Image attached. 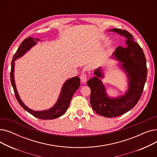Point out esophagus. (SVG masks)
Here are the masks:
<instances>
[{
    "label": "esophagus",
    "mask_w": 157,
    "mask_h": 157,
    "mask_svg": "<svg viewBox=\"0 0 157 157\" xmlns=\"http://www.w3.org/2000/svg\"><path fill=\"white\" fill-rule=\"evenodd\" d=\"M80 79L83 83H85L87 81V75L86 74H82L80 76Z\"/></svg>",
    "instance_id": "esophagus-1"
}]
</instances>
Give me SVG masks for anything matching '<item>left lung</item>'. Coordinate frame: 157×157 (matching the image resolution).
<instances>
[{
	"label": "left lung",
	"instance_id": "8db88e82",
	"mask_svg": "<svg viewBox=\"0 0 157 157\" xmlns=\"http://www.w3.org/2000/svg\"><path fill=\"white\" fill-rule=\"evenodd\" d=\"M110 31L117 32L126 39L125 46H118L114 55L123 62V67L129 78V89L124 95L111 99L106 95L104 86L98 78L103 77L101 70L95 71L96 76L87 82L91 90L90 104L97 114L106 118L120 116L137 104L143 92L147 71L143 50L136 42L134 36L128 31L120 29H113Z\"/></svg>",
	"mask_w": 157,
	"mask_h": 157
}]
</instances>
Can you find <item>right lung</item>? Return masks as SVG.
<instances>
[{"label": "right lung", "mask_w": 157, "mask_h": 157, "mask_svg": "<svg viewBox=\"0 0 157 157\" xmlns=\"http://www.w3.org/2000/svg\"><path fill=\"white\" fill-rule=\"evenodd\" d=\"M36 40H39V39H36ZM36 40L32 37L25 39L23 40V42L20 44L17 51L16 52L15 54L14 55L11 62V69L10 72L11 82L14 90V95L16 98V99H17L18 103L25 110H26L28 113H29L30 114H31L33 116L41 120H53L61 117L62 115H63L66 112V111L67 110L71 101L72 99V95L76 92V90L79 87L80 79L79 77L76 76L69 79L65 82L62 87V92L59 100H58L56 104L52 109L43 111H35L27 108V107L21 101L20 98L18 94L17 90H16V88L14 79V62L16 59H17L18 58L20 57L23 54L25 53V52H27L32 46L35 45L36 44L35 41Z\"/></svg>", "instance_id": "obj_1"}]
</instances>
